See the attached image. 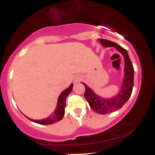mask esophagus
I'll return each mask as SVG.
<instances>
[{
    "label": "esophagus",
    "instance_id": "1",
    "mask_svg": "<svg viewBox=\"0 0 155 155\" xmlns=\"http://www.w3.org/2000/svg\"><path fill=\"white\" fill-rule=\"evenodd\" d=\"M80 81V78L79 77H76V79H75V82H77V81Z\"/></svg>",
    "mask_w": 155,
    "mask_h": 155
}]
</instances>
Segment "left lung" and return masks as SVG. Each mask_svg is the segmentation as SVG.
Instances as JSON below:
<instances>
[{
	"label": "left lung",
	"mask_w": 155,
	"mask_h": 155,
	"mask_svg": "<svg viewBox=\"0 0 155 155\" xmlns=\"http://www.w3.org/2000/svg\"><path fill=\"white\" fill-rule=\"evenodd\" d=\"M98 40L105 47H114L116 48L117 50L123 55L124 59V77L122 81V87L118 95L114 97L111 98L101 97L96 95L84 83L81 82L85 87L84 97L92 109L97 114H106L120 109L128 101L132 94L134 84V68L126 49L111 41L103 38H99Z\"/></svg>",
	"instance_id": "8db88e82"
}]
</instances>
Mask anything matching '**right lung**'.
<instances>
[{
    "label": "right lung",
    "mask_w": 155,
    "mask_h": 155,
    "mask_svg": "<svg viewBox=\"0 0 155 155\" xmlns=\"http://www.w3.org/2000/svg\"><path fill=\"white\" fill-rule=\"evenodd\" d=\"M73 84L70 85L68 88H67L66 90H65L60 94L59 97H58V105H57L56 110L53 112L52 114L47 117V118L44 119V120H31L29 119L28 117H26L27 118L29 119L30 120H31L32 122H34L35 123H38L40 124H54L55 122H59L60 120H61L63 119V117L65 114V100H66V97L68 95L71 93V92L72 91V87H73Z\"/></svg>",
    "instance_id": "obj_1"
}]
</instances>
